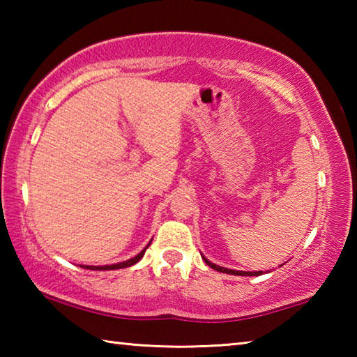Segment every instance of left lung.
<instances>
[{
  "instance_id": "1",
  "label": "left lung",
  "mask_w": 357,
  "mask_h": 357,
  "mask_svg": "<svg viewBox=\"0 0 357 357\" xmlns=\"http://www.w3.org/2000/svg\"><path fill=\"white\" fill-rule=\"evenodd\" d=\"M202 258L204 259V263H206L209 268H213L214 271H219V273H223V274H231V275H247V277H252V275H261L263 271H234V269H228V268H222V266L219 264H214L213 261H209V259L206 257Z\"/></svg>"
}]
</instances>
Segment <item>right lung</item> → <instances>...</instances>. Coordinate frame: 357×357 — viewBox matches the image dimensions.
I'll use <instances>...</instances> for the list:
<instances>
[{
    "instance_id": "1",
    "label": "right lung",
    "mask_w": 357,
    "mask_h": 357,
    "mask_svg": "<svg viewBox=\"0 0 357 357\" xmlns=\"http://www.w3.org/2000/svg\"><path fill=\"white\" fill-rule=\"evenodd\" d=\"M149 244H151V241H149ZM149 244L144 247V249L138 253V255H135L134 258H130V259H126V261H123V263H114V264H105V266H82V268H84V269H91V271H113V269H123V268H130V266H134L135 263H138L140 261V259L143 258V255H144V252H146V249L149 247Z\"/></svg>"
}]
</instances>
